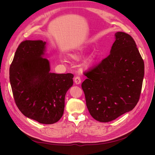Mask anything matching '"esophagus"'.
<instances>
[{
  "label": "esophagus",
  "mask_w": 155,
  "mask_h": 155,
  "mask_svg": "<svg viewBox=\"0 0 155 155\" xmlns=\"http://www.w3.org/2000/svg\"><path fill=\"white\" fill-rule=\"evenodd\" d=\"M74 82L76 84V85H79V84H80L81 81V78L79 76H76L74 78Z\"/></svg>",
  "instance_id": "34e87169"
}]
</instances>
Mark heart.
<instances>
[{
  "label": "heart",
  "instance_id": "heart-1",
  "mask_svg": "<svg viewBox=\"0 0 155 155\" xmlns=\"http://www.w3.org/2000/svg\"><path fill=\"white\" fill-rule=\"evenodd\" d=\"M81 56V54H73L71 55V58L74 59H78L79 58V57ZM94 56L92 55L91 56V57L90 58V59H89V61H90V62H92V61L94 60Z\"/></svg>",
  "mask_w": 155,
  "mask_h": 155
}]
</instances>
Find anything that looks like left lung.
Wrapping results in <instances>:
<instances>
[{
  "instance_id": "obj_1",
  "label": "left lung",
  "mask_w": 155,
  "mask_h": 155,
  "mask_svg": "<svg viewBox=\"0 0 155 155\" xmlns=\"http://www.w3.org/2000/svg\"><path fill=\"white\" fill-rule=\"evenodd\" d=\"M110 53L83 72L81 84L91 115L100 122H109L133 110L141 94L144 62L130 35L118 31Z\"/></svg>"
}]
</instances>
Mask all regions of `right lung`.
I'll use <instances>...</instances> for the list:
<instances>
[{
    "instance_id": "right-lung-1",
    "label": "right lung",
    "mask_w": 155,
    "mask_h": 155,
    "mask_svg": "<svg viewBox=\"0 0 155 155\" xmlns=\"http://www.w3.org/2000/svg\"><path fill=\"white\" fill-rule=\"evenodd\" d=\"M45 42H21L10 67V81L15 104L22 113L40 124H52L61 118L65 94L73 85L72 74L50 72L42 58Z\"/></svg>"
}]
</instances>
